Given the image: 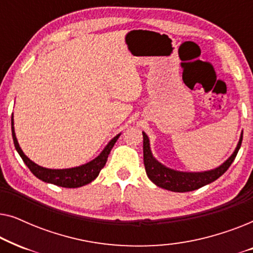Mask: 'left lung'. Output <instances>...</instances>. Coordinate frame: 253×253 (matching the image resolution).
Listing matches in <instances>:
<instances>
[{"mask_svg":"<svg viewBox=\"0 0 253 253\" xmlns=\"http://www.w3.org/2000/svg\"><path fill=\"white\" fill-rule=\"evenodd\" d=\"M143 150H144V165L145 170L148 178L154 183L155 185L160 186L162 189L169 190V191L174 192H188L193 191L202 186L210 184L223 175L227 171V169L230 167L233 161L236 158L240 150L242 139H243V132L241 134L240 141H238L236 150L231 154V157L224 161L220 167L209 171H202V172H186V171H177L174 169H170L166 167L162 164H160L153 155H152L151 148H150V139H148L147 134L143 132Z\"/></svg>","mask_w":253,"mask_h":253,"instance_id":"obj_1","label":"left lung"}]
</instances>
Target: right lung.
<instances>
[{
	"label": "right lung",
	"instance_id": "add662e5",
	"mask_svg": "<svg viewBox=\"0 0 253 253\" xmlns=\"http://www.w3.org/2000/svg\"><path fill=\"white\" fill-rule=\"evenodd\" d=\"M11 131H12V139L15 147L20 158L23 159L24 164H25L31 171L33 172L34 176L41 181L51 183V184L62 186V188H81L83 185L88 184L92 181L98 177L99 172L101 169L105 167L107 159L112 151L114 145H115L116 140L119 139L120 134H117L109 141L108 145L105 147L101 153L96 157L94 160L87 162V164L79 166V167L75 168H68V169H48L43 168L41 166H38L34 164L32 160L24 154V152L20 148L18 141H17L16 134H15V127H13V116L11 117Z\"/></svg>",
	"mask_w": 253,
	"mask_h": 253
}]
</instances>
